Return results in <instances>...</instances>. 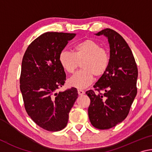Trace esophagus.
Returning a JSON list of instances; mask_svg holds the SVG:
<instances>
[{"label": "esophagus", "mask_w": 152, "mask_h": 152, "mask_svg": "<svg viewBox=\"0 0 152 152\" xmlns=\"http://www.w3.org/2000/svg\"><path fill=\"white\" fill-rule=\"evenodd\" d=\"M78 93L79 95H83L85 92H84V91H82V90H78Z\"/></svg>", "instance_id": "esophagus-1"}]
</instances>
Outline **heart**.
<instances>
[{"label": "heart", "instance_id": "b5f03b06", "mask_svg": "<svg viewBox=\"0 0 152 152\" xmlns=\"http://www.w3.org/2000/svg\"><path fill=\"white\" fill-rule=\"evenodd\" d=\"M59 61L68 73H72L82 63V69L68 80L69 86L82 89L91 85L94 76H102L107 71L110 62L108 51L96 41L87 39L76 43L74 52L62 50L59 55Z\"/></svg>", "mask_w": 152, "mask_h": 152}]
</instances>
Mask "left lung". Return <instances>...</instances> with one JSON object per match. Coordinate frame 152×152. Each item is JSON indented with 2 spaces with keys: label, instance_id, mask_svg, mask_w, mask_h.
Instances as JSON below:
<instances>
[{
  "label": "left lung",
  "instance_id": "left-lung-1",
  "mask_svg": "<svg viewBox=\"0 0 152 152\" xmlns=\"http://www.w3.org/2000/svg\"><path fill=\"white\" fill-rule=\"evenodd\" d=\"M96 35L107 37L110 62L107 71L93 86L98 92L92 90L86 92L91 99L88 117L95 128L108 129L127 117L137 94L138 70L132 51L121 35L110 29ZM101 90L105 93L101 94Z\"/></svg>",
  "mask_w": 152,
  "mask_h": 152
}]
</instances>
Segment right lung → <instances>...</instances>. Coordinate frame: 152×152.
Here are the masks:
<instances>
[{
    "label": "right lung",
    "instance_id": "1",
    "mask_svg": "<svg viewBox=\"0 0 152 152\" xmlns=\"http://www.w3.org/2000/svg\"><path fill=\"white\" fill-rule=\"evenodd\" d=\"M75 33L47 32L28 46L23 56L20 89L25 110L40 127L58 132L66 127L78 98L75 88L57 92L66 80L59 55Z\"/></svg>",
    "mask_w": 152,
    "mask_h": 152
}]
</instances>
